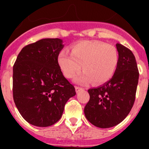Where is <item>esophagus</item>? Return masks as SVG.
Segmentation results:
<instances>
[{"mask_svg":"<svg viewBox=\"0 0 149 149\" xmlns=\"http://www.w3.org/2000/svg\"><path fill=\"white\" fill-rule=\"evenodd\" d=\"M82 88L81 87H79V86H75V90H76V93H78L80 90H82Z\"/></svg>","mask_w":149,"mask_h":149,"instance_id":"obj_1","label":"esophagus"}]
</instances>
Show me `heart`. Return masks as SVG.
Listing matches in <instances>:
<instances>
[{"label":"heart","mask_w":149,"mask_h":149,"mask_svg":"<svg viewBox=\"0 0 149 149\" xmlns=\"http://www.w3.org/2000/svg\"><path fill=\"white\" fill-rule=\"evenodd\" d=\"M119 55L113 45L98 41H84L72 46V52L67 48L59 54L58 63L64 75L71 78L83 69L85 72L76 78L80 84L93 81L103 84L114 74Z\"/></svg>","instance_id":"b5f03b06"}]
</instances>
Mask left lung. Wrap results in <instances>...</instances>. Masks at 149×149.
Segmentation results:
<instances>
[{
    "mask_svg": "<svg viewBox=\"0 0 149 149\" xmlns=\"http://www.w3.org/2000/svg\"><path fill=\"white\" fill-rule=\"evenodd\" d=\"M119 61L108 82L88 90L89 101L84 107L86 119L93 125L107 128L122 122L135 101L139 71L132 51L120 43L116 45Z\"/></svg>",
    "mask_w": 149,
    "mask_h": 149,
    "instance_id": "obj_1",
    "label": "left lung"
}]
</instances>
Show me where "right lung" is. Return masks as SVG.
Segmentation results:
<instances>
[{"instance_id": "add662e5", "label": "right lung", "mask_w": 149, "mask_h": 149, "mask_svg": "<svg viewBox=\"0 0 149 149\" xmlns=\"http://www.w3.org/2000/svg\"><path fill=\"white\" fill-rule=\"evenodd\" d=\"M60 39H43L24 46L13 65V100L21 115L38 127L58 122L75 89L63 74Z\"/></svg>"}]
</instances>
